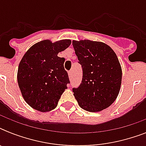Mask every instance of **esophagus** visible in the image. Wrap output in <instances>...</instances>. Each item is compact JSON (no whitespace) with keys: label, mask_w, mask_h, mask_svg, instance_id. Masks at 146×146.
Returning a JSON list of instances; mask_svg holds the SVG:
<instances>
[{"label":"esophagus","mask_w":146,"mask_h":146,"mask_svg":"<svg viewBox=\"0 0 146 146\" xmlns=\"http://www.w3.org/2000/svg\"><path fill=\"white\" fill-rule=\"evenodd\" d=\"M68 76H69V77L70 78V79L73 77V71L72 70L68 71Z\"/></svg>","instance_id":"1"}]
</instances>
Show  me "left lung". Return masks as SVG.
<instances>
[{
  "label": "left lung",
  "instance_id": "obj_1",
  "mask_svg": "<svg viewBox=\"0 0 146 146\" xmlns=\"http://www.w3.org/2000/svg\"><path fill=\"white\" fill-rule=\"evenodd\" d=\"M72 43L83 73L81 85L73 89V96L85 111H103L120 92L122 69L117 56L104 42L85 39Z\"/></svg>",
  "mask_w": 146,
  "mask_h": 146
}]
</instances>
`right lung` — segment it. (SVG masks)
Segmentation results:
<instances>
[{
	"label": "right lung",
	"mask_w": 146,
	"mask_h": 146,
	"mask_svg": "<svg viewBox=\"0 0 146 146\" xmlns=\"http://www.w3.org/2000/svg\"><path fill=\"white\" fill-rule=\"evenodd\" d=\"M70 44V39L43 40L30 47L19 62L18 86L25 102L33 109L52 111L67 89L70 81L64 67L65 59L57 54Z\"/></svg>",
	"instance_id": "1"
}]
</instances>
